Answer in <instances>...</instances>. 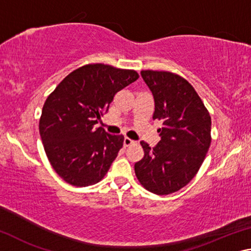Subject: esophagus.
<instances>
[{
    "mask_svg": "<svg viewBox=\"0 0 251 251\" xmlns=\"http://www.w3.org/2000/svg\"><path fill=\"white\" fill-rule=\"evenodd\" d=\"M133 144H135V141H133V139H130L128 137L124 138V147H128L130 145H133Z\"/></svg>",
    "mask_w": 251,
    "mask_h": 251,
    "instance_id": "obj_1",
    "label": "esophagus"
}]
</instances>
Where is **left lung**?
I'll return each mask as SVG.
<instances>
[{
  "instance_id": "8db88e82",
  "label": "left lung",
  "mask_w": 251,
  "mask_h": 251,
  "mask_svg": "<svg viewBox=\"0 0 251 251\" xmlns=\"http://www.w3.org/2000/svg\"><path fill=\"white\" fill-rule=\"evenodd\" d=\"M141 74L154 96L152 120L163 127L155 147L141 142L144 157L135 164V174L144 188L163 196L178 192L198 173L211 143V118L184 77L166 71Z\"/></svg>"
}]
</instances>
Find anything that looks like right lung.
<instances>
[{"label":"right lung","mask_w":251,"mask_h":251,"mask_svg":"<svg viewBox=\"0 0 251 251\" xmlns=\"http://www.w3.org/2000/svg\"><path fill=\"white\" fill-rule=\"evenodd\" d=\"M139 77L134 70L87 64L70 73L46 99L40 135L50 165L75 187L104 178L123 147L124 136L110 135L95 125L117 92Z\"/></svg>","instance_id":"right-lung-1"}]
</instances>
